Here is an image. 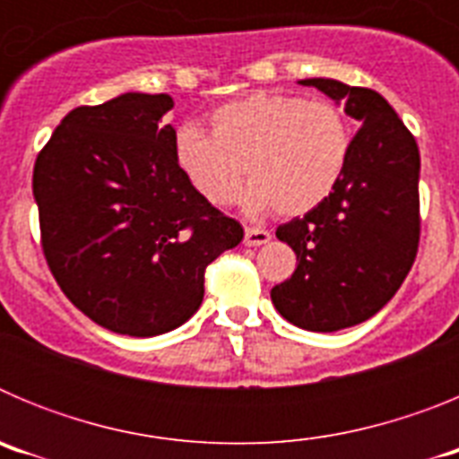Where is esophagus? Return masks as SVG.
<instances>
[{
    "label": "esophagus",
    "instance_id": "obj_1",
    "mask_svg": "<svg viewBox=\"0 0 459 459\" xmlns=\"http://www.w3.org/2000/svg\"><path fill=\"white\" fill-rule=\"evenodd\" d=\"M271 241L269 230H262V227H246V237H243V243L246 246H262V243Z\"/></svg>",
    "mask_w": 459,
    "mask_h": 459
}]
</instances>
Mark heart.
Segmentation results:
<instances>
[{
  "mask_svg": "<svg viewBox=\"0 0 459 459\" xmlns=\"http://www.w3.org/2000/svg\"><path fill=\"white\" fill-rule=\"evenodd\" d=\"M211 135L195 124L174 133V163L202 200L237 202L243 168L253 186L243 206L253 216L273 209L301 216L338 188L350 163V121L331 100L253 91L222 103L209 117Z\"/></svg>",
  "mask_w": 459,
  "mask_h": 459,
  "instance_id": "heart-1",
  "label": "heart"
}]
</instances>
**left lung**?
I'll use <instances>...</instances> for the list:
<instances>
[{
	"instance_id": "obj_1",
	"label": "left lung",
	"mask_w": 459,
	"mask_h": 459,
	"mask_svg": "<svg viewBox=\"0 0 459 459\" xmlns=\"http://www.w3.org/2000/svg\"><path fill=\"white\" fill-rule=\"evenodd\" d=\"M299 84L342 103L360 128L338 188L275 230L299 264L271 290V301L294 326L333 333L377 315L411 269L420 237V153L381 93L328 78Z\"/></svg>"
}]
</instances>
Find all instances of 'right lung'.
I'll list each match as a JSON object with an SVG mask.
<instances>
[{
  "label": "right lung",
  "mask_w": 459,
  "mask_h": 459,
  "mask_svg": "<svg viewBox=\"0 0 459 459\" xmlns=\"http://www.w3.org/2000/svg\"><path fill=\"white\" fill-rule=\"evenodd\" d=\"M168 93L71 109L34 165L40 246L56 285L99 326L168 333L204 299V271L243 227L174 163Z\"/></svg>",
  "instance_id": "add662e5"
}]
</instances>
